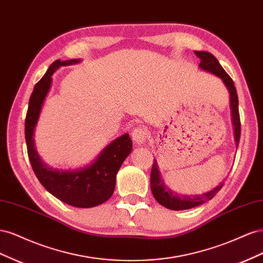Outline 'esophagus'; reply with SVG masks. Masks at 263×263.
<instances>
[{
	"label": "esophagus",
	"instance_id": "esophagus-1",
	"mask_svg": "<svg viewBox=\"0 0 263 263\" xmlns=\"http://www.w3.org/2000/svg\"><path fill=\"white\" fill-rule=\"evenodd\" d=\"M148 130L145 126H138L132 132L133 140L138 145L144 144V141L147 139Z\"/></svg>",
	"mask_w": 263,
	"mask_h": 263
}]
</instances>
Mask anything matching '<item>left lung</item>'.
Masks as SVG:
<instances>
[{"label": "left lung", "mask_w": 263, "mask_h": 263, "mask_svg": "<svg viewBox=\"0 0 263 263\" xmlns=\"http://www.w3.org/2000/svg\"><path fill=\"white\" fill-rule=\"evenodd\" d=\"M194 53L201 59L200 68L202 70L208 71L215 76L220 78L224 84L227 86V89L230 94V108H232V116H233V125L235 132V140L236 145L238 146L240 139V116L239 109H238V95L236 87L234 84L233 79L230 78L226 71L222 69L219 65L218 60L214 55L208 51H194ZM224 183H220L219 185L214 187L209 192L200 194V195H181L176 192H173L168 186L164 184L163 180L161 179L160 171H159L157 161L155 160L153 169H151L150 176V185L151 192H153L154 197L158 201L159 204H161L164 208L173 210V211H183L196 208L198 205L208 202L216 195L219 190L222 187Z\"/></svg>", "instance_id": "1"}]
</instances>
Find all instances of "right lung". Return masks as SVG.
Listing matches in <instances>:
<instances>
[{
	"instance_id": "1",
	"label": "right lung",
	"mask_w": 263,
	"mask_h": 263,
	"mask_svg": "<svg viewBox=\"0 0 263 263\" xmlns=\"http://www.w3.org/2000/svg\"><path fill=\"white\" fill-rule=\"evenodd\" d=\"M80 61V59L55 60L36 83L28 103L25 138L31 168L42 185L54 197L68 205L89 209L106 202L112 196L116 184V174L133 149L129 135L125 134L113 140L101 151L93 163L78 170L49 168L37 154L34 140L35 127L51 86L53 72L62 66L74 65Z\"/></svg>"
}]
</instances>
